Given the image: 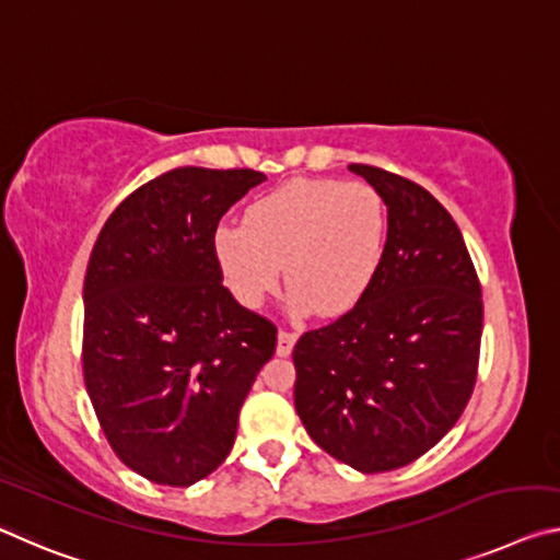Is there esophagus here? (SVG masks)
Listing matches in <instances>:
<instances>
[{"label": "esophagus", "mask_w": 560, "mask_h": 560, "mask_svg": "<svg viewBox=\"0 0 560 560\" xmlns=\"http://www.w3.org/2000/svg\"><path fill=\"white\" fill-rule=\"evenodd\" d=\"M294 343H296V334L294 331H287V328H281V331H279V343H277L279 357H289L291 349H294Z\"/></svg>", "instance_id": "1"}]
</instances>
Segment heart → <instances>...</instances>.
<instances>
[{
  "label": "heart",
  "mask_w": 560,
  "mask_h": 560,
  "mask_svg": "<svg viewBox=\"0 0 560 560\" xmlns=\"http://www.w3.org/2000/svg\"><path fill=\"white\" fill-rule=\"evenodd\" d=\"M386 236L388 211L374 186L296 179L248 203L244 224H219L211 254L238 304L259 308L287 269L291 306L331 318L366 296Z\"/></svg>",
  "instance_id": "heart-1"
}]
</instances>
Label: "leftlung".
I'll return each instance as SVG.
<instances>
[{
	"label": "left lung",
	"instance_id": "1",
	"mask_svg": "<svg viewBox=\"0 0 560 560\" xmlns=\"http://www.w3.org/2000/svg\"><path fill=\"white\" fill-rule=\"evenodd\" d=\"M388 209L376 281L351 312L294 346V404L328 456L361 474L408 466L474 394L481 283L456 221L423 186L351 164Z\"/></svg>",
	"mask_w": 560,
	"mask_h": 560
}]
</instances>
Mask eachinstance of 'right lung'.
<instances>
[{
  "label": "right lung",
  "mask_w": 560,
  "mask_h": 560,
  "mask_svg": "<svg viewBox=\"0 0 560 560\" xmlns=\"http://www.w3.org/2000/svg\"><path fill=\"white\" fill-rule=\"evenodd\" d=\"M254 168L179 166L129 194L84 277V384L109 446L139 476L191 486L217 471L277 326L221 283L219 219Z\"/></svg>",
  "instance_id": "right-lung-1"
}]
</instances>
